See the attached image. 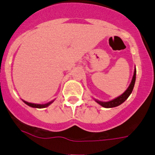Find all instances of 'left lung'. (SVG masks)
<instances>
[{
	"instance_id": "8db88e82",
	"label": "left lung",
	"mask_w": 155,
	"mask_h": 155,
	"mask_svg": "<svg viewBox=\"0 0 155 155\" xmlns=\"http://www.w3.org/2000/svg\"><path fill=\"white\" fill-rule=\"evenodd\" d=\"M136 70H135L134 71V75L133 77H132V80L131 82V84L129 85L128 88L125 91L124 93H123L120 96L117 97L115 99L112 100V101H110V102H100V101H97V100H95L96 102H97L98 104H100L101 106H103L105 108H113V107H116V106H120V104H122L123 102L125 101L129 95L131 94V93L132 92V90L134 88V85H135V82H136Z\"/></svg>"
}]
</instances>
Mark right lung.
I'll return each instance as SVG.
<instances>
[{
    "label": "right lung",
    "mask_w": 155,
    "mask_h": 155,
    "mask_svg": "<svg viewBox=\"0 0 155 155\" xmlns=\"http://www.w3.org/2000/svg\"><path fill=\"white\" fill-rule=\"evenodd\" d=\"M24 103H26L27 106H31V107H33V108H45V107H47L48 106H49L50 104L52 103L53 102H49L46 104H43V105H40V104H34V103H30V102H25V101H23Z\"/></svg>",
    "instance_id": "add662e5"
}]
</instances>
